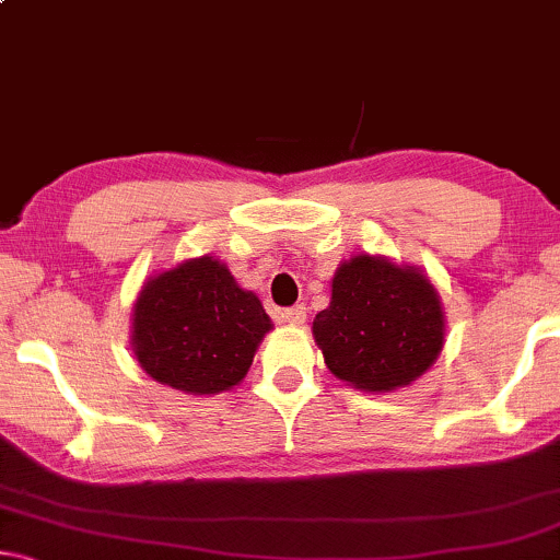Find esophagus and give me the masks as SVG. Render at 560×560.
Masks as SVG:
<instances>
[{
	"label": "esophagus",
	"instance_id": "esophagus-1",
	"mask_svg": "<svg viewBox=\"0 0 560 560\" xmlns=\"http://www.w3.org/2000/svg\"><path fill=\"white\" fill-rule=\"evenodd\" d=\"M281 319H284V323H289V325H302L304 319H307V307H304V304L289 307V310L281 312Z\"/></svg>",
	"mask_w": 560,
	"mask_h": 560
}]
</instances>
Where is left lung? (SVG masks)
<instances>
[{
  "instance_id": "8db88e82",
  "label": "left lung",
  "mask_w": 560,
  "mask_h": 560,
  "mask_svg": "<svg viewBox=\"0 0 560 560\" xmlns=\"http://www.w3.org/2000/svg\"><path fill=\"white\" fill-rule=\"evenodd\" d=\"M438 292L417 268L355 256L335 271L330 307L312 323L327 369L366 392L407 386L443 348Z\"/></svg>"
}]
</instances>
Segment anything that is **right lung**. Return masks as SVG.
<instances>
[{
	"instance_id": "obj_1",
	"label": "right lung",
	"mask_w": 560,
	"mask_h": 560,
	"mask_svg": "<svg viewBox=\"0 0 560 560\" xmlns=\"http://www.w3.org/2000/svg\"><path fill=\"white\" fill-rule=\"evenodd\" d=\"M271 319L228 266L191 258L153 276L132 312V350L145 374L186 394H218L248 374Z\"/></svg>"
}]
</instances>
